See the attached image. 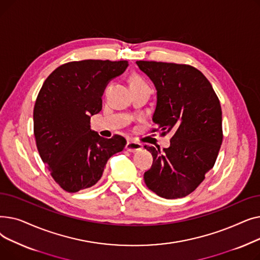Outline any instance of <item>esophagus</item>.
Masks as SVG:
<instances>
[{"instance_id":"34e87169","label":"esophagus","mask_w":260,"mask_h":260,"mask_svg":"<svg viewBox=\"0 0 260 260\" xmlns=\"http://www.w3.org/2000/svg\"><path fill=\"white\" fill-rule=\"evenodd\" d=\"M141 148H142V144L141 143L133 141V140H128L126 142V145H125V149H126L127 152H129V153H136V152L140 151Z\"/></svg>"}]
</instances>
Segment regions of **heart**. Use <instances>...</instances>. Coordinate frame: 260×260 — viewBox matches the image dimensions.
<instances>
[{
    "mask_svg": "<svg viewBox=\"0 0 260 260\" xmlns=\"http://www.w3.org/2000/svg\"><path fill=\"white\" fill-rule=\"evenodd\" d=\"M144 83L143 80L139 76H133L129 79V86H135V85H139Z\"/></svg>",
    "mask_w": 260,
    "mask_h": 260,
    "instance_id": "b5f03b06",
    "label": "heart"
}]
</instances>
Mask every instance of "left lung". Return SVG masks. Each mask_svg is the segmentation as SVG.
<instances>
[{
  "label": "left lung",
  "instance_id": "1",
  "mask_svg": "<svg viewBox=\"0 0 260 260\" xmlns=\"http://www.w3.org/2000/svg\"><path fill=\"white\" fill-rule=\"evenodd\" d=\"M157 89L153 121L161 136L173 133L171 146L144 145L153 166L144 173L146 186L158 196H187L214 167L222 143V112L209 80L187 64L137 61Z\"/></svg>",
  "mask_w": 260,
  "mask_h": 260
}]
</instances>
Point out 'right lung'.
Here are the masks:
<instances>
[{
	"label": "right lung",
	"mask_w": 260,
	"mask_h": 260,
	"mask_svg": "<svg viewBox=\"0 0 260 260\" xmlns=\"http://www.w3.org/2000/svg\"><path fill=\"white\" fill-rule=\"evenodd\" d=\"M128 62L83 60L65 63L44 81L34 108V134L41 159L64 190L76 193L102 177L107 160L126 140L105 139L90 129V116L102 109V94Z\"/></svg>",
	"instance_id": "add662e5"
}]
</instances>
